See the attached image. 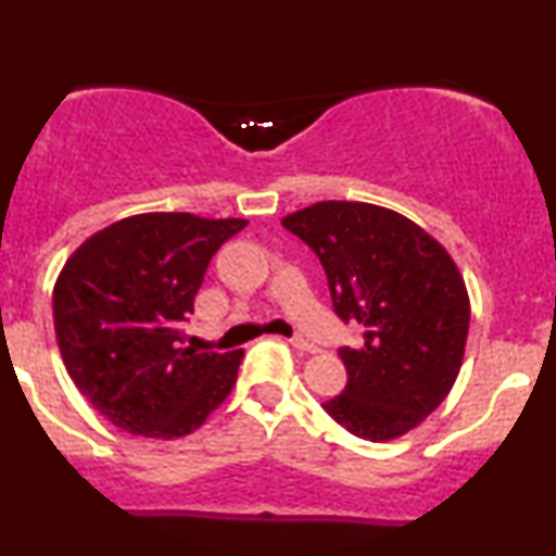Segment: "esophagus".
Wrapping results in <instances>:
<instances>
[{
	"label": "esophagus",
	"mask_w": 556,
	"mask_h": 556,
	"mask_svg": "<svg viewBox=\"0 0 556 556\" xmlns=\"http://www.w3.org/2000/svg\"><path fill=\"white\" fill-rule=\"evenodd\" d=\"M290 343L298 349V352H308V354H317L319 349L314 346L312 341H306V338H290Z\"/></svg>",
	"instance_id": "esophagus-1"
}]
</instances>
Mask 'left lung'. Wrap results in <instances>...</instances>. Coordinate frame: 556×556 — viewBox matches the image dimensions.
<instances>
[{
  "label": "left lung",
  "mask_w": 556,
  "mask_h": 556,
  "mask_svg": "<svg viewBox=\"0 0 556 556\" xmlns=\"http://www.w3.org/2000/svg\"><path fill=\"white\" fill-rule=\"evenodd\" d=\"M282 226L323 261L338 317L365 325V343L341 349L349 383L325 410L370 442L413 431L445 402L464 365L471 303L455 261L381 204L317 202Z\"/></svg>",
  "instance_id": "8db88e82"
}]
</instances>
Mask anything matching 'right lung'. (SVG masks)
Here are the masks:
<instances>
[{"label": "right lung", "mask_w": 556, "mask_h": 556, "mask_svg": "<svg viewBox=\"0 0 556 556\" xmlns=\"http://www.w3.org/2000/svg\"><path fill=\"white\" fill-rule=\"evenodd\" d=\"M244 218L140 213L96 231L52 288L63 365L90 405L127 434L178 440L224 405L244 352L184 346L215 250Z\"/></svg>", "instance_id": "1"}]
</instances>
